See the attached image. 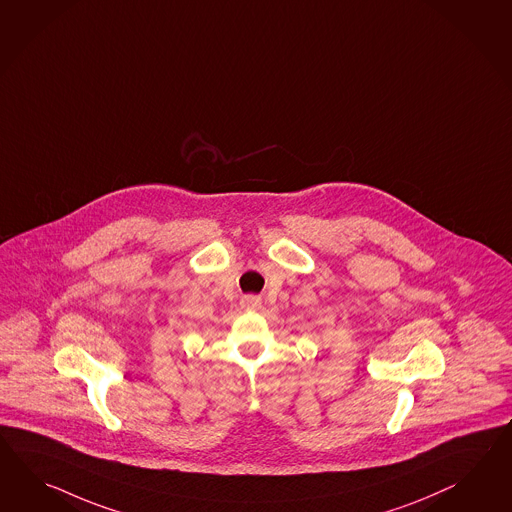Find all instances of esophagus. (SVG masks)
I'll list each match as a JSON object with an SVG mask.
<instances>
[{"label":"esophagus","instance_id":"obj_1","mask_svg":"<svg viewBox=\"0 0 512 512\" xmlns=\"http://www.w3.org/2000/svg\"><path fill=\"white\" fill-rule=\"evenodd\" d=\"M242 309L257 311V309H261V300L257 296H244L242 298Z\"/></svg>","mask_w":512,"mask_h":512}]
</instances>
